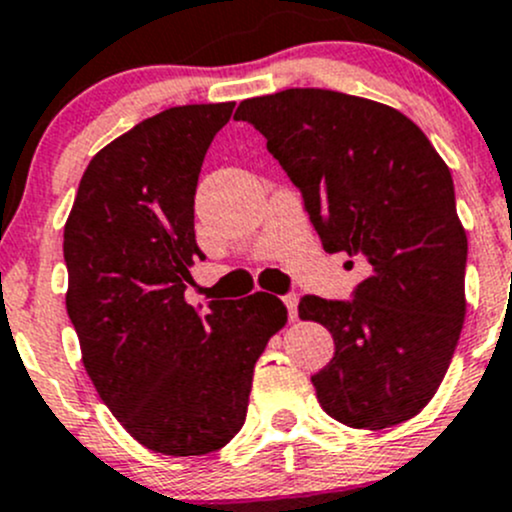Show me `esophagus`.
Masks as SVG:
<instances>
[{
	"label": "esophagus",
	"instance_id": "1",
	"mask_svg": "<svg viewBox=\"0 0 512 512\" xmlns=\"http://www.w3.org/2000/svg\"><path fill=\"white\" fill-rule=\"evenodd\" d=\"M282 302L287 304V312H289V319H297V304H299V297L297 294H285V297H282Z\"/></svg>",
	"mask_w": 512,
	"mask_h": 512
}]
</instances>
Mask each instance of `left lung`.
I'll return each instance as SVG.
<instances>
[{
	"label": "left lung",
	"mask_w": 512,
	"mask_h": 512,
	"mask_svg": "<svg viewBox=\"0 0 512 512\" xmlns=\"http://www.w3.org/2000/svg\"><path fill=\"white\" fill-rule=\"evenodd\" d=\"M235 121L267 138L324 250L366 272L352 299H299V317L334 337L332 361L312 376L319 404L352 428L409 421L441 386L466 317L451 170L404 113L339 91L247 98Z\"/></svg>",
	"instance_id": "left-lung-1"
}]
</instances>
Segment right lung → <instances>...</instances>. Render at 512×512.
<instances>
[{
	"instance_id": "obj_1",
	"label": "right lung",
	"mask_w": 512,
	"mask_h": 512,
	"mask_svg": "<svg viewBox=\"0 0 512 512\" xmlns=\"http://www.w3.org/2000/svg\"><path fill=\"white\" fill-rule=\"evenodd\" d=\"M235 103L165 108L91 158L64 227L66 312L103 404L146 448L205 456L247 416L252 371L287 322L275 294L185 302L195 188Z\"/></svg>"
}]
</instances>
